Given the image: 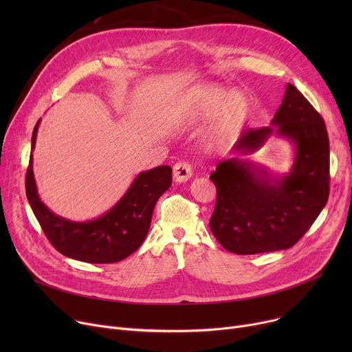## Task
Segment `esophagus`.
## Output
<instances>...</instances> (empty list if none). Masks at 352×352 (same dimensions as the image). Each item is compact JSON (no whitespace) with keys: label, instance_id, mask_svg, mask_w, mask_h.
<instances>
[{"label":"esophagus","instance_id":"esophagus-1","mask_svg":"<svg viewBox=\"0 0 352 352\" xmlns=\"http://www.w3.org/2000/svg\"><path fill=\"white\" fill-rule=\"evenodd\" d=\"M173 177L175 182H186L192 177V168L187 162H177L173 168Z\"/></svg>","mask_w":352,"mask_h":352}]
</instances>
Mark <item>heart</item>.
Wrapping results in <instances>:
<instances>
[{"mask_svg":"<svg viewBox=\"0 0 352 352\" xmlns=\"http://www.w3.org/2000/svg\"><path fill=\"white\" fill-rule=\"evenodd\" d=\"M250 100L239 91L231 92L218 87L195 89L190 97L187 121L204 122L212 118L204 134V146L208 151H221L231 145L238 131L250 116Z\"/></svg>","mask_w":352,"mask_h":352,"instance_id":"1","label":"heart"}]
</instances>
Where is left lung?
<instances>
[{
    "mask_svg": "<svg viewBox=\"0 0 352 352\" xmlns=\"http://www.w3.org/2000/svg\"><path fill=\"white\" fill-rule=\"evenodd\" d=\"M271 135L294 148L288 173L275 175L246 158ZM232 158L217 165L211 181L217 204L210 228L227 251L251 255L291 248L309 230L329 194V141L325 122L292 84L270 126L248 129Z\"/></svg>",
    "mask_w": 352,
    "mask_h": 352,
    "instance_id": "8db88e82",
    "label": "left lung"
}]
</instances>
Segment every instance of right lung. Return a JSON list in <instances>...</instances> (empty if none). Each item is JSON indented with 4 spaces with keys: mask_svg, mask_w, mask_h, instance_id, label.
<instances>
[{
    "mask_svg": "<svg viewBox=\"0 0 352 352\" xmlns=\"http://www.w3.org/2000/svg\"><path fill=\"white\" fill-rule=\"evenodd\" d=\"M40 121L34 128L31 151L35 148ZM171 182L170 165L141 171L113 208L94 219L71 221L54 214L41 201L31 153L25 190L32 212L55 250L77 261L111 264L125 260L141 247L150 230L157 201L171 187Z\"/></svg>",
    "mask_w": 352,
    "mask_h": 352,
    "instance_id": "add662e5",
    "label": "right lung"
}]
</instances>
